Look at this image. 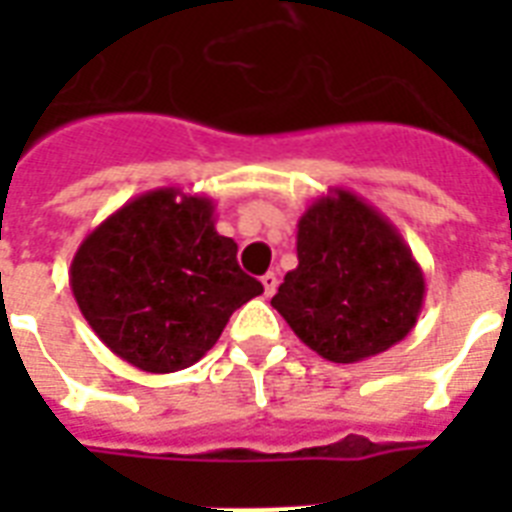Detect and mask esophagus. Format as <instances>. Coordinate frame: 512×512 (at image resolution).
Returning <instances> with one entry per match:
<instances>
[{
    "instance_id": "esophagus-1",
    "label": "esophagus",
    "mask_w": 512,
    "mask_h": 512,
    "mask_svg": "<svg viewBox=\"0 0 512 512\" xmlns=\"http://www.w3.org/2000/svg\"><path fill=\"white\" fill-rule=\"evenodd\" d=\"M263 287H265V297H271L273 292H276V287H279V276L273 271H268L263 276Z\"/></svg>"
}]
</instances>
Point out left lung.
I'll return each instance as SVG.
<instances>
[{
    "label": "left lung",
    "instance_id": "obj_1",
    "mask_svg": "<svg viewBox=\"0 0 512 512\" xmlns=\"http://www.w3.org/2000/svg\"><path fill=\"white\" fill-rule=\"evenodd\" d=\"M425 273L388 217L329 188L297 220V268L271 305L335 364H356L404 340L420 319Z\"/></svg>",
    "mask_w": 512,
    "mask_h": 512
}]
</instances>
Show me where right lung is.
<instances>
[{
    "label": "right lung",
    "mask_w": 512,
    "mask_h": 512,
    "mask_svg": "<svg viewBox=\"0 0 512 512\" xmlns=\"http://www.w3.org/2000/svg\"><path fill=\"white\" fill-rule=\"evenodd\" d=\"M236 252L215 231L209 196L156 188L84 236L68 284L111 353L140 372L170 374L196 364L231 313L263 295Z\"/></svg>",
    "instance_id": "obj_1"
}]
</instances>
